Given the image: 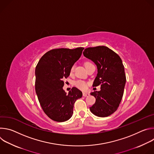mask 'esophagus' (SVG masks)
<instances>
[{
  "mask_svg": "<svg viewBox=\"0 0 154 154\" xmlns=\"http://www.w3.org/2000/svg\"><path fill=\"white\" fill-rule=\"evenodd\" d=\"M90 94L87 93H83V96L84 97H86V96H89Z\"/></svg>",
  "mask_w": 154,
  "mask_h": 154,
  "instance_id": "obj_1",
  "label": "esophagus"
}]
</instances>
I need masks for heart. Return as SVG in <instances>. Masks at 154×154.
Masks as SVG:
<instances>
[{
	"label": "heart",
	"instance_id": "b5f03b06",
	"mask_svg": "<svg viewBox=\"0 0 154 154\" xmlns=\"http://www.w3.org/2000/svg\"><path fill=\"white\" fill-rule=\"evenodd\" d=\"M88 63H86L85 64V65ZM74 70V65H73L72 66L71 68V69H70L71 73L73 72ZM74 84H75V86L77 88H79L81 90H83V91L86 90L87 89V88H88V83L86 82H85L82 80H78L75 81Z\"/></svg>",
	"mask_w": 154,
	"mask_h": 154
}]
</instances>
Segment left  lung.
I'll return each instance as SVG.
<instances>
[{"label":"left lung","mask_w":154,"mask_h":154,"mask_svg":"<svg viewBox=\"0 0 154 154\" xmlns=\"http://www.w3.org/2000/svg\"><path fill=\"white\" fill-rule=\"evenodd\" d=\"M83 55L97 66V74L93 86L100 85L99 91L91 95L96 98L90 111L99 117H107L115 112L123 96L126 77L120 57L106 46H97L85 49Z\"/></svg>","instance_id":"obj_1"}]
</instances>
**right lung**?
<instances>
[{
	"instance_id": "1",
	"label": "right lung",
	"mask_w": 154,
	"mask_h": 154,
	"mask_svg": "<svg viewBox=\"0 0 154 154\" xmlns=\"http://www.w3.org/2000/svg\"><path fill=\"white\" fill-rule=\"evenodd\" d=\"M83 48L52 49L44 55L35 69V91L44 112L51 119L64 122L72 116L75 102L82 93L73 87L68 94L63 89L64 79L80 57Z\"/></svg>"
}]
</instances>
